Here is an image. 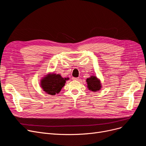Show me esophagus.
<instances>
[{
    "label": "esophagus",
    "mask_w": 146,
    "mask_h": 146,
    "mask_svg": "<svg viewBox=\"0 0 146 146\" xmlns=\"http://www.w3.org/2000/svg\"><path fill=\"white\" fill-rule=\"evenodd\" d=\"M72 79L74 80H78V81L80 80V78H73Z\"/></svg>",
    "instance_id": "esophagus-1"
}]
</instances>
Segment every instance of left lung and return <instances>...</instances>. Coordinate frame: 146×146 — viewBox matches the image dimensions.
<instances>
[{
  "label": "left lung",
  "mask_w": 146,
  "mask_h": 146,
  "mask_svg": "<svg viewBox=\"0 0 146 146\" xmlns=\"http://www.w3.org/2000/svg\"><path fill=\"white\" fill-rule=\"evenodd\" d=\"M86 82L88 89L92 91L96 92L101 88L100 80L98 79L95 76H92L90 78H88L86 79Z\"/></svg>",
  "instance_id": "obj_1"
}]
</instances>
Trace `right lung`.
<instances>
[{"label":"right lung","instance_id":"1","mask_svg":"<svg viewBox=\"0 0 146 146\" xmlns=\"http://www.w3.org/2000/svg\"><path fill=\"white\" fill-rule=\"evenodd\" d=\"M67 79L63 78L60 74H48L41 80V86L46 93L55 95L60 92Z\"/></svg>","mask_w":146,"mask_h":146}]
</instances>
